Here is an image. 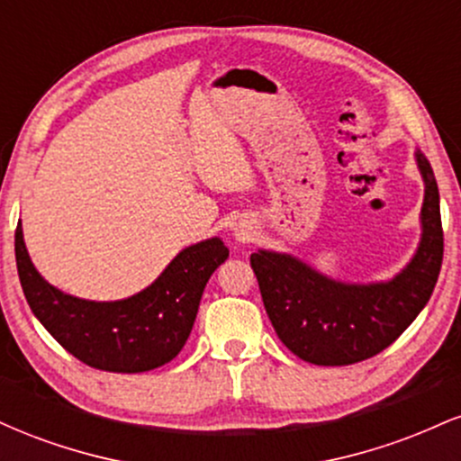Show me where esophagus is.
<instances>
[{
  "label": "esophagus",
  "instance_id": "34e87169",
  "mask_svg": "<svg viewBox=\"0 0 461 461\" xmlns=\"http://www.w3.org/2000/svg\"><path fill=\"white\" fill-rule=\"evenodd\" d=\"M236 238H238V240H245V238H247V231H245V230L236 231Z\"/></svg>",
  "mask_w": 461,
  "mask_h": 461
}]
</instances>
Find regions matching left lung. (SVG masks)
Listing matches in <instances>:
<instances>
[{
  "instance_id": "8db88e82",
  "label": "left lung",
  "mask_w": 461,
  "mask_h": 461,
  "mask_svg": "<svg viewBox=\"0 0 461 461\" xmlns=\"http://www.w3.org/2000/svg\"><path fill=\"white\" fill-rule=\"evenodd\" d=\"M425 182L420 240L411 260L385 282L353 284L316 271L293 253H251L264 308L279 340L319 366H347L377 356L414 322L442 267L440 193L425 153L414 151Z\"/></svg>"
}]
</instances>
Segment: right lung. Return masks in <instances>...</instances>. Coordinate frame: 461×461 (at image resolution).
Wrapping results in <instances>:
<instances>
[{"mask_svg":"<svg viewBox=\"0 0 461 461\" xmlns=\"http://www.w3.org/2000/svg\"><path fill=\"white\" fill-rule=\"evenodd\" d=\"M14 256L30 310L71 356L108 373H145L186 345L205 284L230 249L219 236L182 249L156 282L119 301L79 299L47 282L30 260L21 221Z\"/></svg>","mask_w":461,"mask_h":461,"instance_id":"obj_1","label":"right lung"}]
</instances>
